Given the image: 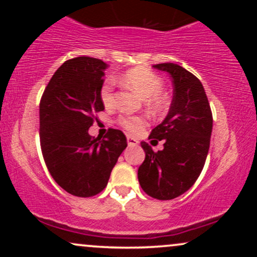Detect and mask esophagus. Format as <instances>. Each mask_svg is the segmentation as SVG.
<instances>
[{
	"label": "esophagus",
	"instance_id": "obj_1",
	"mask_svg": "<svg viewBox=\"0 0 257 257\" xmlns=\"http://www.w3.org/2000/svg\"><path fill=\"white\" fill-rule=\"evenodd\" d=\"M126 143H128L129 146H137L139 144V141H138V139L128 137V138H126Z\"/></svg>",
	"mask_w": 257,
	"mask_h": 257
}]
</instances>
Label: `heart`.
<instances>
[{
  "label": "heart",
  "mask_w": 257,
  "mask_h": 257,
  "mask_svg": "<svg viewBox=\"0 0 257 257\" xmlns=\"http://www.w3.org/2000/svg\"><path fill=\"white\" fill-rule=\"evenodd\" d=\"M119 81L145 98L146 105L152 111L161 112L166 108V99L162 95L164 87L163 81L155 72L143 67H135L123 73ZM113 90L112 81H105L100 88V99L105 106H110L113 102ZM117 124L131 134H137L147 124V119L144 116L120 114L117 118Z\"/></svg>",
  "instance_id": "1"
}]
</instances>
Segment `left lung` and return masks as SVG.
Returning <instances> with one entry per match:
<instances>
[{"label": "left lung", "mask_w": 257, "mask_h": 257, "mask_svg": "<svg viewBox=\"0 0 257 257\" xmlns=\"http://www.w3.org/2000/svg\"><path fill=\"white\" fill-rule=\"evenodd\" d=\"M173 79L174 96L166 119L152 129L149 139L163 140L155 152L145 141V161L138 170L144 192L152 198L169 200L181 196L198 179L210 146L213 113L203 88L193 73L178 64L153 65Z\"/></svg>", "instance_id": "obj_1"}]
</instances>
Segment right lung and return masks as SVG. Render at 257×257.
Wrapping results in <instances>:
<instances>
[{
    "label": "right lung",
    "mask_w": 257,
    "mask_h": 257,
    "mask_svg": "<svg viewBox=\"0 0 257 257\" xmlns=\"http://www.w3.org/2000/svg\"><path fill=\"white\" fill-rule=\"evenodd\" d=\"M106 64L78 57L54 72L40 102V143L52 178L67 193L93 197L107 185L117 159L126 147L123 132L110 128L104 138L88 129L104 111L100 88Z\"/></svg>",
    "instance_id": "add662e5"
}]
</instances>
